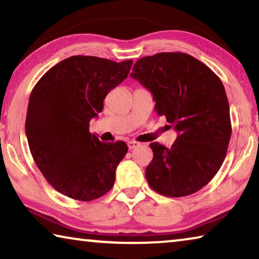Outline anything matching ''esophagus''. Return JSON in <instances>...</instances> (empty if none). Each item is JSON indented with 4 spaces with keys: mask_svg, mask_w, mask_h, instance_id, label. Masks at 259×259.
<instances>
[{
    "mask_svg": "<svg viewBox=\"0 0 259 259\" xmlns=\"http://www.w3.org/2000/svg\"><path fill=\"white\" fill-rule=\"evenodd\" d=\"M140 145V144L138 142H136V140H130V142L128 143V147L129 150H134V148L138 147Z\"/></svg>",
    "mask_w": 259,
    "mask_h": 259,
    "instance_id": "1",
    "label": "esophagus"
}]
</instances>
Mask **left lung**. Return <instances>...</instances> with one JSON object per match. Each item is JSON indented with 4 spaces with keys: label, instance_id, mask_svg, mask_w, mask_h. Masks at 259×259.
<instances>
[{
    "label": "left lung",
    "instance_id": "1",
    "mask_svg": "<svg viewBox=\"0 0 259 259\" xmlns=\"http://www.w3.org/2000/svg\"><path fill=\"white\" fill-rule=\"evenodd\" d=\"M130 76L151 91L157 114L178 133L170 148L150 144L148 185L169 198L198 192L218 172L232 135L230 105L221 78L183 52L140 58Z\"/></svg>",
    "mask_w": 259,
    "mask_h": 259
}]
</instances>
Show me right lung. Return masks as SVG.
Returning a JSON list of instances; mask_svg holds the SVG:
<instances>
[{"instance_id":"add662e5","label":"right lung","mask_w":259,"mask_h":259,"mask_svg":"<svg viewBox=\"0 0 259 259\" xmlns=\"http://www.w3.org/2000/svg\"><path fill=\"white\" fill-rule=\"evenodd\" d=\"M133 60L72 56L50 68L30 94L25 130L32 156L61 194L93 201L111 190L128 152L124 142H100L89 122L104 99L128 76Z\"/></svg>"}]
</instances>
